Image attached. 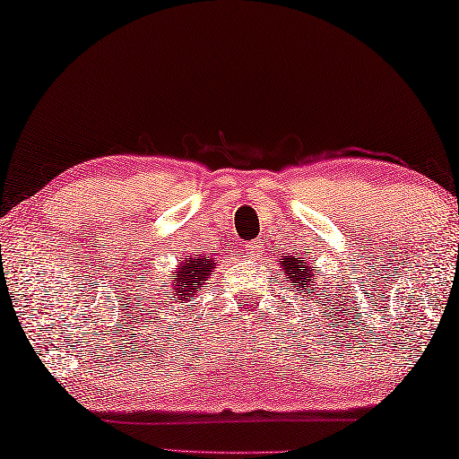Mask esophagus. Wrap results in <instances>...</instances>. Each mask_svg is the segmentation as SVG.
Masks as SVG:
<instances>
[{
	"mask_svg": "<svg viewBox=\"0 0 459 459\" xmlns=\"http://www.w3.org/2000/svg\"><path fill=\"white\" fill-rule=\"evenodd\" d=\"M243 251L248 258H253V261H255V258L261 256V243H258V240H251V243H247L243 247Z\"/></svg>",
	"mask_w": 459,
	"mask_h": 459,
	"instance_id": "34e87169",
	"label": "esophagus"
}]
</instances>
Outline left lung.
<instances>
[{
	"mask_svg": "<svg viewBox=\"0 0 459 459\" xmlns=\"http://www.w3.org/2000/svg\"><path fill=\"white\" fill-rule=\"evenodd\" d=\"M279 264L282 273H285V279L289 285H293L295 290H301V295L305 299H316V301L323 303L321 297H325V293H327V287L323 285V281H319V277H323V274H319V269H316L313 263H309L303 256L285 255L279 258ZM316 294L320 297L316 298Z\"/></svg>",
	"mask_w": 459,
	"mask_h": 459,
	"instance_id": "left-lung-1",
	"label": "left lung"
}]
</instances>
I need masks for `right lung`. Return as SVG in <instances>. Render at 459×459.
<instances>
[{
	"label": "right lung",
	"mask_w": 459,
	"mask_h": 459,
	"mask_svg": "<svg viewBox=\"0 0 459 459\" xmlns=\"http://www.w3.org/2000/svg\"><path fill=\"white\" fill-rule=\"evenodd\" d=\"M214 266L216 263L212 255H196L182 261L177 271V282L172 285V301L185 303L195 293H198L203 282L211 279V274H214Z\"/></svg>",
	"instance_id": "right-lung-1"
}]
</instances>
